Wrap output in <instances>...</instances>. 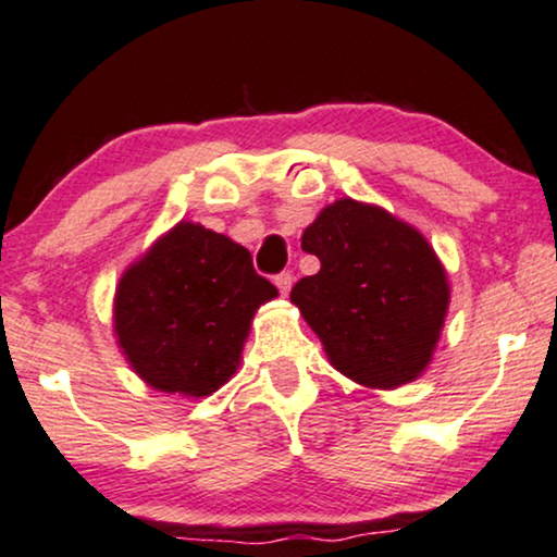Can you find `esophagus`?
Returning a JSON list of instances; mask_svg holds the SVG:
<instances>
[{"label":"esophagus","instance_id":"obj_1","mask_svg":"<svg viewBox=\"0 0 557 557\" xmlns=\"http://www.w3.org/2000/svg\"><path fill=\"white\" fill-rule=\"evenodd\" d=\"M273 284H276V286H278V292L286 296L288 292H292L294 276H292V273H288V271H284V273H278V276H276V278H273Z\"/></svg>","mask_w":557,"mask_h":557}]
</instances>
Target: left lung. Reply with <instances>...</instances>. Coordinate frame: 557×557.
Masks as SVG:
<instances>
[{
  "instance_id": "1",
  "label": "left lung",
  "mask_w": 557,
  "mask_h": 557,
  "mask_svg": "<svg viewBox=\"0 0 557 557\" xmlns=\"http://www.w3.org/2000/svg\"><path fill=\"white\" fill-rule=\"evenodd\" d=\"M320 271L292 288L332 368L366 388L428 371L450 307L445 265L420 230L384 207L332 201L301 235Z\"/></svg>"
}]
</instances>
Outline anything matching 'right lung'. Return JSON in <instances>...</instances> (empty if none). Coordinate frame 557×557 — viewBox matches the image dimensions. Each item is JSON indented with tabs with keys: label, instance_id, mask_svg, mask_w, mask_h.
Returning <instances> with one entry per match:
<instances>
[{
	"label": "right lung",
	"instance_id": "1",
	"mask_svg": "<svg viewBox=\"0 0 557 557\" xmlns=\"http://www.w3.org/2000/svg\"><path fill=\"white\" fill-rule=\"evenodd\" d=\"M276 296L243 245L182 220L120 276L114 337L150 388L205 399L240 368L252 317Z\"/></svg>",
	"mask_w": 557,
	"mask_h": 557
}]
</instances>
